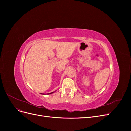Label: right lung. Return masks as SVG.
<instances>
[{"mask_svg":"<svg viewBox=\"0 0 131 131\" xmlns=\"http://www.w3.org/2000/svg\"><path fill=\"white\" fill-rule=\"evenodd\" d=\"M54 92H51V93H47V94H51V93H53Z\"/></svg>","mask_w":131,"mask_h":131,"instance_id":"add662e5","label":"right lung"}]
</instances>
